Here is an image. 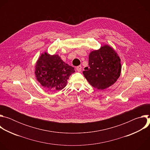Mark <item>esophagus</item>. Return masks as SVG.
I'll use <instances>...</instances> for the list:
<instances>
[{
    "label": "esophagus",
    "mask_w": 150,
    "mask_h": 150,
    "mask_svg": "<svg viewBox=\"0 0 150 150\" xmlns=\"http://www.w3.org/2000/svg\"><path fill=\"white\" fill-rule=\"evenodd\" d=\"M76 69L78 72H81V70H82V67L81 65L79 66H78L76 68Z\"/></svg>",
    "instance_id": "esophagus-1"
}]
</instances>
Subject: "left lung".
I'll return each mask as SVG.
<instances>
[{"label": "left lung", "instance_id": "obj_1", "mask_svg": "<svg viewBox=\"0 0 150 150\" xmlns=\"http://www.w3.org/2000/svg\"><path fill=\"white\" fill-rule=\"evenodd\" d=\"M88 67L83 74L92 86L104 90L113 85L121 72L120 59L115 51L109 46L91 52L88 58Z\"/></svg>", "mask_w": 150, "mask_h": 150}]
</instances>
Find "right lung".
I'll return each mask as SVG.
<instances>
[{
  "label": "right lung",
  "mask_w": 150,
  "mask_h": 150,
  "mask_svg": "<svg viewBox=\"0 0 150 150\" xmlns=\"http://www.w3.org/2000/svg\"><path fill=\"white\" fill-rule=\"evenodd\" d=\"M74 68L63 62L58 55L42 54L37 62L35 74L38 81L50 90H60L65 88Z\"/></svg>",
  "instance_id": "right-lung-1"
}]
</instances>
